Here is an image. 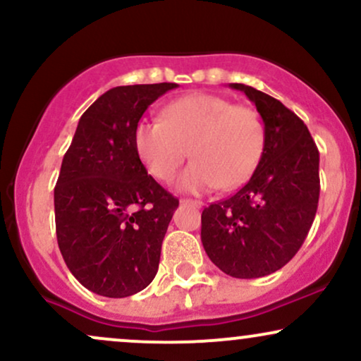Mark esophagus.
Returning a JSON list of instances; mask_svg holds the SVG:
<instances>
[{
  "mask_svg": "<svg viewBox=\"0 0 361 361\" xmlns=\"http://www.w3.org/2000/svg\"><path fill=\"white\" fill-rule=\"evenodd\" d=\"M180 204H181V205H193V207H197V209H202V205H204V202H200V200H190V198H181Z\"/></svg>",
  "mask_w": 361,
  "mask_h": 361,
  "instance_id": "1",
  "label": "esophagus"
}]
</instances>
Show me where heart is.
Returning <instances> with one entry per match:
<instances>
[{
	"label": "heart",
	"instance_id": "heart-1",
	"mask_svg": "<svg viewBox=\"0 0 361 361\" xmlns=\"http://www.w3.org/2000/svg\"><path fill=\"white\" fill-rule=\"evenodd\" d=\"M264 140L258 110L210 93L176 98L163 118L140 120L134 128L140 163L159 181L171 180L192 149L195 161L176 180V188L190 193L243 186L259 164Z\"/></svg>",
	"mask_w": 361,
	"mask_h": 361
}]
</instances>
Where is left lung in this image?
Returning a JSON list of instances; mask_svg holds the SVG:
<instances>
[{"label":"left lung","instance_id":"obj_1","mask_svg":"<svg viewBox=\"0 0 361 361\" xmlns=\"http://www.w3.org/2000/svg\"><path fill=\"white\" fill-rule=\"evenodd\" d=\"M256 105L267 128L259 164L233 197L202 212V244L234 279H259L288 263L307 238L319 202V151L307 126L283 103L231 82Z\"/></svg>","mask_w":361,"mask_h":361}]
</instances>
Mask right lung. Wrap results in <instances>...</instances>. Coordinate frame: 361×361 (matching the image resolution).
<instances>
[{
  "mask_svg": "<svg viewBox=\"0 0 361 361\" xmlns=\"http://www.w3.org/2000/svg\"><path fill=\"white\" fill-rule=\"evenodd\" d=\"M176 82L117 86L81 115L54 188L62 258L82 287L122 299L151 283L176 197L140 163L134 128Z\"/></svg>",
  "mask_w": 361,
  "mask_h": 361,
  "instance_id": "right-lung-1",
  "label": "right lung"
}]
</instances>
